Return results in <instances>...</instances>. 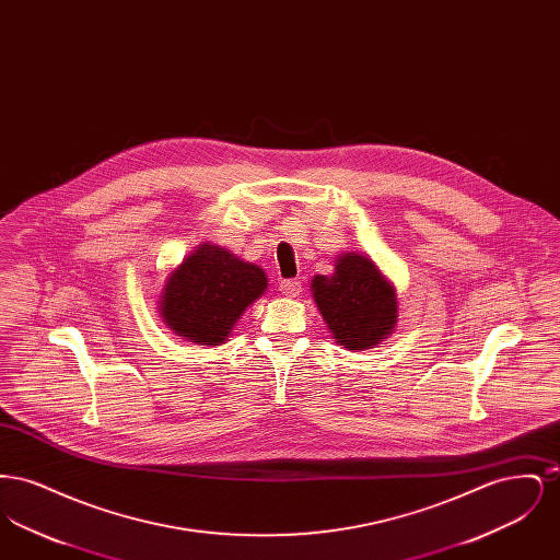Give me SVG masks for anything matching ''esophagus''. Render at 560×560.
<instances>
[{
  "mask_svg": "<svg viewBox=\"0 0 560 560\" xmlns=\"http://www.w3.org/2000/svg\"><path fill=\"white\" fill-rule=\"evenodd\" d=\"M279 290L283 295H298V293L302 292V283H300V279H283L281 283H279Z\"/></svg>",
  "mask_w": 560,
  "mask_h": 560,
  "instance_id": "34e87169",
  "label": "esophagus"
}]
</instances>
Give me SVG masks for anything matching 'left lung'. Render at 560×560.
Masks as SVG:
<instances>
[{
	"label": "left lung",
	"instance_id": "obj_1",
	"mask_svg": "<svg viewBox=\"0 0 560 560\" xmlns=\"http://www.w3.org/2000/svg\"><path fill=\"white\" fill-rule=\"evenodd\" d=\"M313 295L334 338L348 348L380 345L397 325V295L370 258L347 254L331 277H315Z\"/></svg>",
	"mask_w": 560,
	"mask_h": 560
}]
</instances>
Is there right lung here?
I'll list each match as a JSON object with an SVG mask.
<instances>
[{"mask_svg":"<svg viewBox=\"0 0 560 560\" xmlns=\"http://www.w3.org/2000/svg\"><path fill=\"white\" fill-rule=\"evenodd\" d=\"M267 275L218 245H201L167 279L161 317L180 336L215 347L267 290Z\"/></svg>","mask_w":560,"mask_h":560,"instance_id":"1","label":"right lung"}]
</instances>
